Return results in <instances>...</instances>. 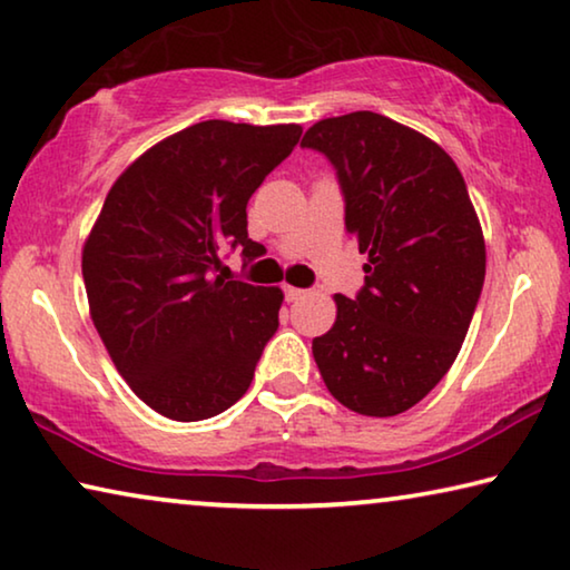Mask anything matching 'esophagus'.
I'll use <instances>...</instances> for the list:
<instances>
[{
  "label": "esophagus",
  "instance_id": "esophagus-1",
  "mask_svg": "<svg viewBox=\"0 0 570 570\" xmlns=\"http://www.w3.org/2000/svg\"><path fill=\"white\" fill-rule=\"evenodd\" d=\"M304 294H306L304 288H296V286H284V296H286V302H299Z\"/></svg>",
  "mask_w": 570,
  "mask_h": 570
}]
</instances>
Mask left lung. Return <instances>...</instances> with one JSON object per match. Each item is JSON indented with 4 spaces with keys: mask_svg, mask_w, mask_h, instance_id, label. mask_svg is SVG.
Returning a JSON list of instances; mask_svg holds the SVG:
<instances>
[{
    "mask_svg": "<svg viewBox=\"0 0 570 570\" xmlns=\"http://www.w3.org/2000/svg\"><path fill=\"white\" fill-rule=\"evenodd\" d=\"M302 147L337 169L345 228L365 253V286L337 294V320L312 352L350 411L413 409L462 350L484 284V236L464 177L444 149L387 116L322 119Z\"/></svg>",
    "mask_w": 570,
    "mask_h": 570,
    "instance_id": "8db88e82",
    "label": "left lung"
}]
</instances>
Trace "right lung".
<instances>
[{"label":"right lung","instance_id":"right-lung-1","mask_svg":"<svg viewBox=\"0 0 570 570\" xmlns=\"http://www.w3.org/2000/svg\"><path fill=\"white\" fill-rule=\"evenodd\" d=\"M299 137V124L187 126L124 169L86 238L90 320L131 391L171 421L243 399L278 330L282 288L218 271L225 248L258 253L246 205Z\"/></svg>","mask_w":570,"mask_h":570}]
</instances>
